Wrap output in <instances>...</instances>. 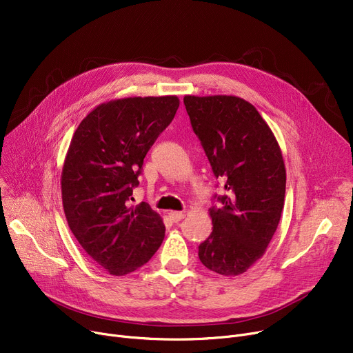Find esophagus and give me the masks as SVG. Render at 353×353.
Masks as SVG:
<instances>
[{"instance_id": "esophagus-1", "label": "esophagus", "mask_w": 353, "mask_h": 353, "mask_svg": "<svg viewBox=\"0 0 353 353\" xmlns=\"http://www.w3.org/2000/svg\"><path fill=\"white\" fill-rule=\"evenodd\" d=\"M169 216H170V219H172L173 221H176V223H177V221H180L181 219H184V216H186V213H184V212H170Z\"/></svg>"}]
</instances>
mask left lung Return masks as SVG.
Here are the masks:
<instances>
[{
  "mask_svg": "<svg viewBox=\"0 0 353 353\" xmlns=\"http://www.w3.org/2000/svg\"><path fill=\"white\" fill-rule=\"evenodd\" d=\"M193 132L214 176L228 194L214 196L213 232L199 246L208 269L245 273L261 259L279 225L285 205L286 169L268 123L249 101L236 96H184Z\"/></svg>",
  "mask_w": 353,
  "mask_h": 353,
  "instance_id": "1",
  "label": "left lung"
}]
</instances>
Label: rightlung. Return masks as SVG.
Listing matches in <instances>:
<instances>
[{
    "label": "right lung",
    "instance_id": "add662e5",
    "mask_svg": "<svg viewBox=\"0 0 353 353\" xmlns=\"http://www.w3.org/2000/svg\"><path fill=\"white\" fill-rule=\"evenodd\" d=\"M179 104L176 96L111 100L88 113L71 139L61 173L67 223L110 274L141 268L163 242L160 214L144 201L128 205L143 160Z\"/></svg>",
    "mask_w": 353,
    "mask_h": 353
}]
</instances>
